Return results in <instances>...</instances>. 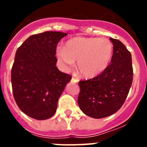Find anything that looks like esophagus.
I'll return each instance as SVG.
<instances>
[{"instance_id": "obj_1", "label": "esophagus", "mask_w": 147, "mask_h": 147, "mask_svg": "<svg viewBox=\"0 0 147 147\" xmlns=\"http://www.w3.org/2000/svg\"><path fill=\"white\" fill-rule=\"evenodd\" d=\"M71 82H74V83H77L78 82H79V80H78V79H76V78L74 77H72V79H71Z\"/></svg>"}]
</instances>
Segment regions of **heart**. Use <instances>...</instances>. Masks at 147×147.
<instances>
[{"label": "heart", "instance_id": "heart-1", "mask_svg": "<svg viewBox=\"0 0 147 147\" xmlns=\"http://www.w3.org/2000/svg\"><path fill=\"white\" fill-rule=\"evenodd\" d=\"M113 46L106 38L74 37L66 42L65 48H58L56 56L61 68L70 71L77 61V69L85 78L99 75L112 59Z\"/></svg>", "mask_w": 147, "mask_h": 147}]
</instances>
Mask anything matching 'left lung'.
Segmentation results:
<instances>
[{"mask_svg": "<svg viewBox=\"0 0 147 147\" xmlns=\"http://www.w3.org/2000/svg\"><path fill=\"white\" fill-rule=\"evenodd\" d=\"M113 54L107 68L98 76L79 82L78 105L85 115L93 119L107 117L124 105L132 85V57L121 41L110 38Z\"/></svg>", "mask_w": 147, "mask_h": 147, "instance_id": "8db88e82", "label": "left lung"}]
</instances>
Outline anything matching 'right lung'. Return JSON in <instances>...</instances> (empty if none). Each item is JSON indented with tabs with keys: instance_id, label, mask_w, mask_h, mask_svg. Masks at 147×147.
<instances>
[{
	"instance_id": "add662e5",
	"label": "right lung",
	"mask_w": 147,
	"mask_h": 147,
	"mask_svg": "<svg viewBox=\"0 0 147 147\" xmlns=\"http://www.w3.org/2000/svg\"><path fill=\"white\" fill-rule=\"evenodd\" d=\"M66 35L59 32L32 35L17 50L11 74L13 96L22 112L32 119L45 120L54 115L72 78L56 66L57 45Z\"/></svg>"
}]
</instances>
